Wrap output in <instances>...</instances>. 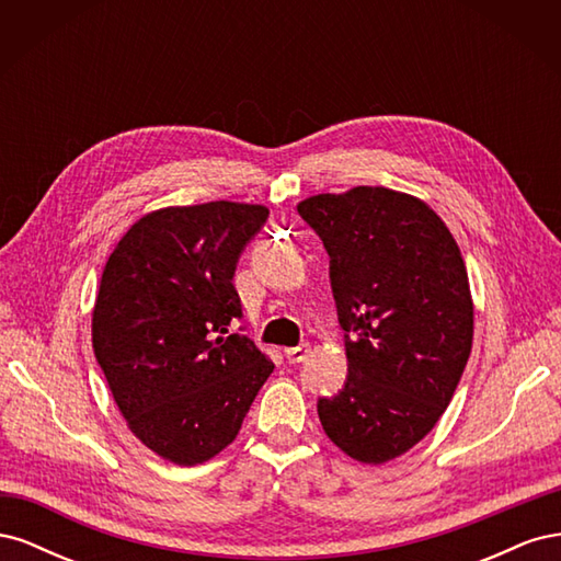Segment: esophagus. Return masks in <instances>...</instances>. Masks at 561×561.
I'll return each instance as SVG.
<instances>
[{
	"mask_svg": "<svg viewBox=\"0 0 561 561\" xmlns=\"http://www.w3.org/2000/svg\"><path fill=\"white\" fill-rule=\"evenodd\" d=\"M309 353H311V346H309V344H299V346H295V348H285V358H287V363L297 365V363L307 360Z\"/></svg>",
	"mask_w": 561,
	"mask_h": 561,
	"instance_id": "1",
	"label": "esophagus"
}]
</instances>
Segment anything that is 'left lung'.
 <instances>
[{
	"instance_id": "8db88e82",
	"label": "left lung",
	"mask_w": 561,
	"mask_h": 561,
	"mask_svg": "<svg viewBox=\"0 0 561 561\" xmlns=\"http://www.w3.org/2000/svg\"><path fill=\"white\" fill-rule=\"evenodd\" d=\"M330 254L348 377L318 400L322 431L353 461L381 466L426 437L472 348V295L451 231L426 201L386 186L299 201Z\"/></svg>"
}]
</instances>
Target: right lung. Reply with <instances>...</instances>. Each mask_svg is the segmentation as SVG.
Wrapping results in <instances>:
<instances>
[{"mask_svg": "<svg viewBox=\"0 0 561 561\" xmlns=\"http://www.w3.org/2000/svg\"><path fill=\"white\" fill-rule=\"evenodd\" d=\"M266 217L260 203L236 201L151 210L100 278L95 360L128 431L175 466L227 449L274 371L250 339L222 336L241 316L236 262Z\"/></svg>", "mask_w": 561, "mask_h": 561, "instance_id": "obj_1", "label": "right lung"}]
</instances>
